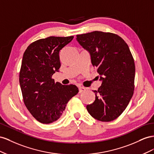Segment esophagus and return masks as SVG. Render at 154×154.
Here are the masks:
<instances>
[{
	"instance_id": "obj_1",
	"label": "esophagus",
	"mask_w": 154,
	"mask_h": 154,
	"mask_svg": "<svg viewBox=\"0 0 154 154\" xmlns=\"http://www.w3.org/2000/svg\"><path fill=\"white\" fill-rule=\"evenodd\" d=\"M79 93H82L83 91H85L86 90V88L84 87H79Z\"/></svg>"
}]
</instances>
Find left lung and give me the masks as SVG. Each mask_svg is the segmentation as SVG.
Segmentation results:
<instances>
[{
    "label": "left lung",
    "instance_id": "obj_1",
    "mask_svg": "<svg viewBox=\"0 0 154 154\" xmlns=\"http://www.w3.org/2000/svg\"><path fill=\"white\" fill-rule=\"evenodd\" d=\"M77 40L88 51L91 64L97 68L102 85L95 101L86 109L95 119L115 120L128 106L134 91L135 67L128 45L117 34L95 31L77 35Z\"/></svg>",
    "mask_w": 154,
    "mask_h": 154
}]
</instances>
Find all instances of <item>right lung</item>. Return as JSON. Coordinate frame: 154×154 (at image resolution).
Segmentation results:
<instances>
[{"instance_id": "1", "label": "right lung", "mask_w": 154, "mask_h": 154, "mask_svg": "<svg viewBox=\"0 0 154 154\" xmlns=\"http://www.w3.org/2000/svg\"><path fill=\"white\" fill-rule=\"evenodd\" d=\"M73 36L49 37L32 42L24 53L19 82L25 106L41 123L62 116L69 100L79 92L73 85L55 82L52 75L60 67L59 51Z\"/></svg>"}]
</instances>
